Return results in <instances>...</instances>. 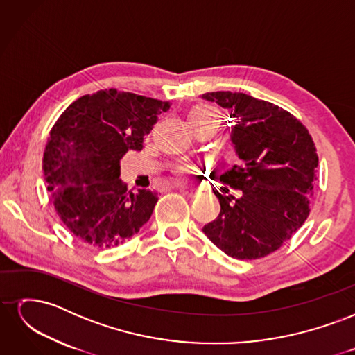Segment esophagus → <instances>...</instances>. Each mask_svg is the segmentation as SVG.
Listing matches in <instances>:
<instances>
[{
	"instance_id": "obj_1",
	"label": "esophagus",
	"mask_w": 355,
	"mask_h": 355,
	"mask_svg": "<svg viewBox=\"0 0 355 355\" xmlns=\"http://www.w3.org/2000/svg\"><path fill=\"white\" fill-rule=\"evenodd\" d=\"M176 188L182 192V194H185L188 197H196L197 196V189H194V188H189L187 185H176Z\"/></svg>"
}]
</instances>
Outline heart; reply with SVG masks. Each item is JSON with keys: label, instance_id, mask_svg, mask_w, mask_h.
I'll use <instances>...</instances> for the list:
<instances>
[{"label": "heart", "instance_id": "1", "mask_svg": "<svg viewBox=\"0 0 355 355\" xmlns=\"http://www.w3.org/2000/svg\"><path fill=\"white\" fill-rule=\"evenodd\" d=\"M189 123L191 125H204V124H213L219 127L220 116L219 112L211 108V106H197V108L189 112ZM179 176H187L189 173L188 167H179L176 170Z\"/></svg>", "mask_w": 355, "mask_h": 355}]
</instances>
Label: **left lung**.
I'll use <instances>...</instances> for the list:
<instances>
[{
  "mask_svg": "<svg viewBox=\"0 0 355 355\" xmlns=\"http://www.w3.org/2000/svg\"><path fill=\"white\" fill-rule=\"evenodd\" d=\"M204 99L230 111L237 163L220 182L241 197L213 189L220 213L202 232L240 261L261 259L292 239L311 209L318 155L306 127L271 102L244 93L211 92ZM230 128V127H228Z\"/></svg>",
  "mask_w": 355,
  "mask_h": 355,
  "instance_id": "obj_1",
  "label": "left lung"
}]
</instances>
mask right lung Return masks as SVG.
<instances>
[{
    "instance_id": "1",
    "label": "right lung",
    "mask_w": 355,
    "mask_h": 355,
    "mask_svg": "<svg viewBox=\"0 0 355 355\" xmlns=\"http://www.w3.org/2000/svg\"><path fill=\"white\" fill-rule=\"evenodd\" d=\"M168 108L170 102L105 89L72 102L51 127L42 158L47 191L83 243L111 249L151 218L157 192L127 191L120 159L130 149L142 151L144 136Z\"/></svg>"
}]
</instances>
